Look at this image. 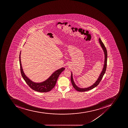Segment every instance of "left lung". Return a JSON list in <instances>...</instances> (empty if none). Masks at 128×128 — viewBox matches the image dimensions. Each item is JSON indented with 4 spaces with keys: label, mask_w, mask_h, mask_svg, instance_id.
Here are the masks:
<instances>
[{
    "label": "left lung",
    "mask_w": 128,
    "mask_h": 128,
    "mask_svg": "<svg viewBox=\"0 0 128 128\" xmlns=\"http://www.w3.org/2000/svg\"><path fill=\"white\" fill-rule=\"evenodd\" d=\"M99 43L100 44L101 46L102 47L103 50L104 51V66L102 70L100 76H99L98 79L97 80L96 82L92 85V86L88 87V88H79L76 85L74 82V81L73 78L72 73L71 72V81L72 84L75 90H76L78 91L79 92H85V91H87L89 90L92 89L95 87L98 86L99 84L100 83V82L102 79L103 76L105 72L106 71V69L107 66V52L106 49L105 47L104 44L102 42V40H101L100 38H99Z\"/></svg>",
    "instance_id": "left-lung-1"
}]
</instances>
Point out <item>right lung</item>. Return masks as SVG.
<instances>
[{
    "label": "right lung",
    "instance_id": "add662e5",
    "mask_svg": "<svg viewBox=\"0 0 128 128\" xmlns=\"http://www.w3.org/2000/svg\"><path fill=\"white\" fill-rule=\"evenodd\" d=\"M21 52L20 54V71L22 77L23 78L24 80L28 86L32 89L40 92H49L55 86L58 78L60 74L62 72L65 70V68H62L54 72L46 80L42 82H41L36 83L32 81L25 74L23 70L21 62Z\"/></svg>",
    "mask_w": 128,
    "mask_h": 128
}]
</instances>
